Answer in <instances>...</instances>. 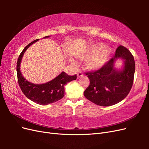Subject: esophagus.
Segmentation results:
<instances>
[{"label": "esophagus", "instance_id": "obj_1", "mask_svg": "<svg viewBox=\"0 0 149 149\" xmlns=\"http://www.w3.org/2000/svg\"><path fill=\"white\" fill-rule=\"evenodd\" d=\"M83 76V73H82V72H79V73H78V74H77L78 78H81V76Z\"/></svg>", "mask_w": 149, "mask_h": 149}]
</instances>
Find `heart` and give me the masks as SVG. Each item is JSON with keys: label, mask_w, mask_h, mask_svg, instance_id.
<instances>
[{"label": "heart", "mask_w": 149, "mask_h": 149, "mask_svg": "<svg viewBox=\"0 0 149 149\" xmlns=\"http://www.w3.org/2000/svg\"><path fill=\"white\" fill-rule=\"evenodd\" d=\"M112 53V49L102 43L93 45L81 56L86 60V66L91 70H97L106 64Z\"/></svg>", "instance_id": "obj_1"}]
</instances>
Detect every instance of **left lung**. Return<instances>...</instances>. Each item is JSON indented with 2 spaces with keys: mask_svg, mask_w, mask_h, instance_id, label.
<instances>
[{
  "mask_svg": "<svg viewBox=\"0 0 149 149\" xmlns=\"http://www.w3.org/2000/svg\"><path fill=\"white\" fill-rule=\"evenodd\" d=\"M119 58L125 60L123 71H117L113 63ZM136 70L132 53L123 45L117 48L115 55L101 68L86 72L89 79V86L84 95L88 100L97 105L110 106L123 101L132 87Z\"/></svg>",
  "mask_w": 149,
  "mask_h": 149,
  "instance_id": "1",
  "label": "left lung"
}]
</instances>
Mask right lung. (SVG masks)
Segmentation results:
<instances>
[{
	"label": "right lung",
	"instance_id": "obj_1",
	"mask_svg": "<svg viewBox=\"0 0 149 149\" xmlns=\"http://www.w3.org/2000/svg\"><path fill=\"white\" fill-rule=\"evenodd\" d=\"M46 37H48V36ZM38 40H35L29 43L20 54L17 63V79L22 91L26 97L38 104L47 105L61 100L65 94V85L67 83L75 80L77 78V76L76 74L70 76L65 72H62L55 79L45 84H35L27 81L22 76L20 71V62L26 49Z\"/></svg>",
	"mask_w": 149,
	"mask_h": 149
}]
</instances>
